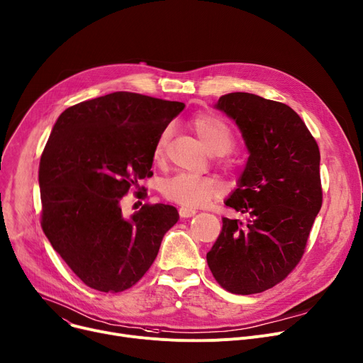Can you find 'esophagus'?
Masks as SVG:
<instances>
[{
	"label": "esophagus",
	"instance_id": "obj_1",
	"mask_svg": "<svg viewBox=\"0 0 363 363\" xmlns=\"http://www.w3.org/2000/svg\"><path fill=\"white\" fill-rule=\"evenodd\" d=\"M197 211L194 208H188V207H179V216L186 219V217H192Z\"/></svg>",
	"mask_w": 363,
	"mask_h": 363
}]
</instances>
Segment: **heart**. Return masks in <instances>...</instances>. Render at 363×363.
<instances>
[{
    "label": "heart",
    "instance_id": "b5f03b06",
    "mask_svg": "<svg viewBox=\"0 0 363 363\" xmlns=\"http://www.w3.org/2000/svg\"><path fill=\"white\" fill-rule=\"evenodd\" d=\"M189 124L211 155L222 156L233 149L235 135L222 118L211 113H200L192 118ZM171 134V127H164L160 131L153 149L155 160H162L164 157ZM220 191L222 182L219 179L189 172H177L164 178L160 184V192L166 200L188 208H199L207 204Z\"/></svg>",
    "mask_w": 363,
    "mask_h": 363
}]
</instances>
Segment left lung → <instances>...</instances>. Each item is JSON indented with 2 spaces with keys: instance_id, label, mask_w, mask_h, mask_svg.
Listing matches in <instances>:
<instances>
[{
  "instance_id": "obj_1",
  "label": "left lung",
  "mask_w": 363,
  "mask_h": 363,
  "mask_svg": "<svg viewBox=\"0 0 363 363\" xmlns=\"http://www.w3.org/2000/svg\"><path fill=\"white\" fill-rule=\"evenodd\" d=\"M217 109L242 131L250 152L226 206L247 222L223 217L207 252L213 277L228 292L252 295L284 280L299 264L323 206L320 149L301 116L252 93H228Z\"/></svg>"
}]
</instances>
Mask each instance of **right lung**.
<instances>
[{"label": "right lung", "mask_w": 363, "mask_h": 363, "mask_svg": "<svg viewBox=\"0 0 363 363\" xmlns=\"http://www.w3.org/2000/svg\"><path fill=\"white\" fill-rule=\"evenodd\" d=\"M181 102L115 91L67 108L39 164L40 225L86 286L118 294L150 269L164 233L179 219L169 204H144L127 220L121 199L153 175L160 131Z\"/></svg>", "instance_id": "1"}]
</instances>
